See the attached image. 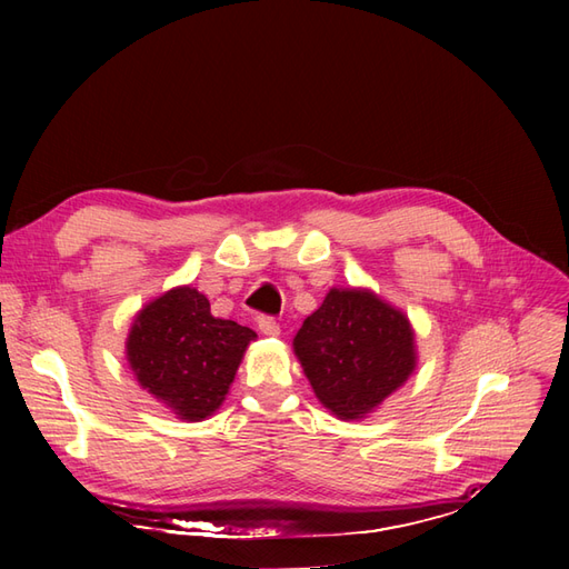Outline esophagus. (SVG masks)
Returning <instances> with one entry per match:
<instances>
[{
	"label": "esophagus",
	"instance_id": "obj_1",
	"mask_svg": "<svg viewBox=\"0 0 569 569\" xmlns=\"http://www.w3.org/2000/svg\"><path fill=\"white\" fill-rule=\"evenodd\" d=\"M258 330H261L266 337H278L280 335V325L272 316H258Z\"/></svg>",
	"mask_w": 569,
	"mask_h": 569
}]
</instances>
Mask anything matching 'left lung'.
I'll list each match as a JSON object with an SVG mask.
<instances>
[{
    "mask_svg": "<svg viewBox=\"0 0 569 569\" xmlns=\"http://www.w3.org/2000/svg\"><path fill=\"white\" fill-rule=\"evenodd\" d=\"M295 353L325 408L360 420L416 370V335L370 289H330L295 337Z\"/></svg>",
    "mask_w": 569,
    "mask_h": 569,
    "instance_id": "1",
    "label": "left lung"
}]
</instances>
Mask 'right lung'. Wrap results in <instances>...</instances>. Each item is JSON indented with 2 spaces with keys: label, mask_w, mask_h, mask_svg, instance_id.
<instances>
[{
  "label": "right lung",
  "mask_w": 569,
  "mask_h": 569,
  "mask_svg": "<svg viewBox=\"0 0 569 569\" xmlns=\"http://www.w3.org/2000/svg\"><path fill=\"white\" fill-rule=\"evenodd\" d=\"M256 332L211 316L194 287H176L134 316L126 341L128 363L153 399L180 420L199 422L226 401Z\"/></svg>",
  "instance_id": "right-lung-1"
}]
</instances>
